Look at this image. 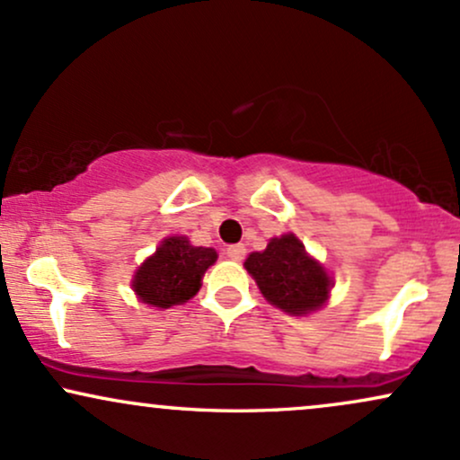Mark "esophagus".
<instances>
[{"instance_id":"esophagus-1","label":"esophagus","mask_w":460,"mask_h":460,"mask_svg":"<svg viewBox=\"0 0 460 460\" xmlns=\"http://www.w3.org/2000/svg\"><path fill=\"white\" fill-rule=\"evenodd\" d=\"M225 252H226V257H229V260L242 261V260H244V255H246V246L244 244H231Z\"/></svg>"}]
</instances>
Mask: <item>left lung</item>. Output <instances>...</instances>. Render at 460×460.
Instances as JSON below:
<instances>
[{"mask_svg": "<svg viewBox=\"0 0 460 460\" xmlns=\"http://www.w3.org/2000/svg\"><path fill=\"white\" fill-rule=\"evenodd\" d=\"M268 303L288 314H309L322 307L331 289L324 268L305 252L292 234L272 237L263 252H251L244 261Z\"/></svg>", "mask_w": 460, "mask_h": 460, "instance_id": "obj_1", "label": "left lung"}]
</instances>
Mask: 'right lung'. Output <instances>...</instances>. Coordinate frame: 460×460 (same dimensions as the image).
<instances>
[{
  "mask_svg": "<svg viewBox=\"0 0 460 460\" xmlns=\"http://www.w3.org/2000/svg\"><path fill=\"white\" fill-rule=\"evenodd\" d=\"M214 261V248L192 246L186 237H168L136 272L134 292L153 307L181 305L199 292L200 277Z\"/></svg>",
  "mask_w": 460,
  "mask_h": 460,
  "instance_id": "obj_1",
  "label": "right lung"
}]
</instances>
